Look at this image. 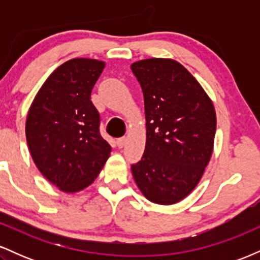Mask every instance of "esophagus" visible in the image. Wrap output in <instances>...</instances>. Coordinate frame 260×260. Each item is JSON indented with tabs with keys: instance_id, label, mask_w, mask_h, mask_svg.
<instances>
[{
	"instance_id": "34e87169",
	"label": "esophagus",
	"mask_w": 260,
	"mask_h": 260,
	"mask_svg": "<svg viewBox=\"0 0 260 260\" xmlns=\"http://www.w3.org/2000/svg\"><path fill=\"white\" fill-rule=\"evenodd\" d=\"M126 142H127L126 137H122V138H118L117 140H116V144H117V147L121 149V148L124 147V144H126Z\"/></svg>"
}]
</instances>
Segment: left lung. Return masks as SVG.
Instances as JSON below:
<instances>
[{"mask_svg": "<svg viewBox=\"0 0 260 260\" xmlns=\"http://www.w3.org/2000/svg\"><path fill=\"white\" fill-rule=\"evenodd\" d=\"M144 95L147 142L132 175L148 201L171 205L201 181L213 154L216 113L213 101L186 68L171 58L134 62Z\"/></svg>", "mask_w": 260, "mask_h": 260, "instance_id": "left-lung-1", "label": "left lung"}]
</instances>
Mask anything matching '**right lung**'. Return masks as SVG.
<instances>
[{"mask_svg": "<svg viewBox=\"0 0 260 260\" xmlns=\"http://www.w3.org/2000/svg\"><path fill=\"white\" fill-rule=\"evenodd\" d=\"M104 67L105 62L91 58L64 62L50 74L28 111L25 136L32 160L62 192L90 186L111 153L90 100Z\"/></svg>", "mask_w": 260, "mask_h": 260, "instance_id": "1", "label": "right lung"}]
</instances>
